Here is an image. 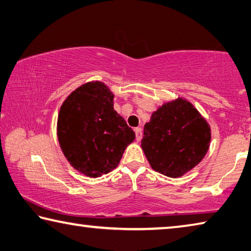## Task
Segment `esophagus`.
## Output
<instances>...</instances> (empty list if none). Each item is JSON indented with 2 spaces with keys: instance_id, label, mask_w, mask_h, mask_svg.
<instances>
[{
  "instance_id": "esophagus-1",
  "label": "esophagus",
  "mask_w": 251,
  "mask_h": 251,
  "mask_svg": "<svg viewBox=\"0 0 251 251\" xmlns=\"http://www.w3.org/2000/svg\"><path fill=\"white\" fill-rule=\"evenodd\" d=\"M135 134H136V139L140 140L141 139V136H143V133H141L140 127H136V128H135Z\"/></svg>"
}]
</instances>
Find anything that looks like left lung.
<instances>
[{
  "instance_id": "obj_1",
  "label": "left lung",
  "mask_w": 251,
  "mask_h": 251,
  "mask_svg": "<svg viewBox=\"0 0 251 251\" xmlns=\"http://www.w3.org/2000/svg\"><path fill=\"white\" fill-rule=\"evenodd\" d=\"M211 129L185 100L163 104L144 127L141 148L154 171L179 177L199 165L206 154Z\"/></svg>"
}]
</instances>
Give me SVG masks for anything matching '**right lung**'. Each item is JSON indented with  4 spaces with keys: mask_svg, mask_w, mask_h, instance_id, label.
Listing matches in <instances>:
<instances>
[{
    "mask_svg": "<svg viewBox=\"0 0 251 251\" xmlns=\"http://www.w3.org/2000/svg\"><path fill=\"white\" fill-rule=\"evenodd\" d=\"M114 94L102 82L74 91L60 107L57 134L62 152L75 170L92 177L118 166L135 133L114 110Z\"/></svg>",
    "mask_w": 251,
    "mask_h": 251,
    "instance_id": "right-lung-1",
    "label": "right lung"
}]
</instances>
